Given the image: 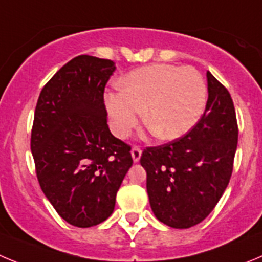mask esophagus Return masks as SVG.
Here are the masks:
<instances>
[{
    "mask_svg": "<svg viewBox=\"0 0 262 262\" xmlns=\"http://www.w3.org/2000/svg\"><path fill=\"white\" fill-rule=\"evenodd\" d=\"M141 154H142V150H141L140 146H133V148H132V158H133L134 162L140 160Z\"/></svg>",
    "mask_w": 262,
    "mask_h": 262,
    "instance_id": "34e87169",
    "label": "esophagus"
}]
</instances>
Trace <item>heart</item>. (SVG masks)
<instances>
[{
    "label": "heart",
    "mask_w": 262,
    "mask_h": 262,
    "mask_svg": "<svg viewBox=\"0 0 262 262\" xmlns=\"http://www.w3.org/2000/svg\"><path fill=\"white\" fill-rule=\"evenodd\" d=\"M206 83L193 68L151 65L132 72L121 91L105 98L112 129L128 136L145 112V125L159 140H175L193 128L204 112Z\"/></svg>",
    "instance_id": "b5f03b06"
}]
</instances>
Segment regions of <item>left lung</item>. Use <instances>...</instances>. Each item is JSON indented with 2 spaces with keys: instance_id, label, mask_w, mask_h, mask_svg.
I'll use <instances>...</instances> for the list:
<instances>
[{
  "instance_id": "8db88e82",
  "label": "left lung",
  "mask_w": 262,
  "mask_h": 262,
  "mask_svg": "<svg viewBox=\"0 0 262 262\" xmlns=\"http://www.w3.org/2000/svg\"><path fill=\"white\" fill-rule=\"evenodd\" d=\"M204 115L188 133L141 155L148 201L160 222L189 228L213 211L230 183L237 147L236 114L228 90L206 73Z\"/></svg>"
}]
</instances>
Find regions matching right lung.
I'll use <instances>...</instances> for the list:
<instances>
[{
    "label": "right lung",
    "instance_id": "add662e5",
    "mask_svg": "<svg viewBox=\"0 0 262 262\" xmlns=\"http://www.w3.org/2000/svg\"><path fill=\"white\" fill-rule=\"evenodd\" d=\"M115 69L112 60L77 56L47 82L35 108L37 181L58 215L75 227L96 226L114 213L133 164L130 145L107 125L104 89Z\"/></svg>",
    "mask_w": 262,
    "mask_h": 262
}]
</instances>
